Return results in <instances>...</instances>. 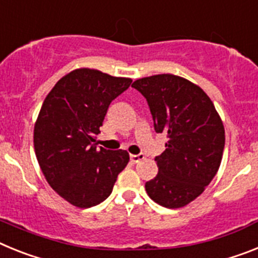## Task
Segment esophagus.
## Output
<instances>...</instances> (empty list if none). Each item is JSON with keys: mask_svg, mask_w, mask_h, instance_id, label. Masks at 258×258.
I'll return each mask as SVG.
<instances>
[{"mask_svg": "<svg viewBox=\"0 0 258 258\" xmlns=\"http://www.w3.org/2000/svg\"><path fill=\"white\" fill-rule=\"evenodd\" d=\"M130 158H131L132 162H139V161L144 160V154H143V153L131 154V156H130Z\"/></svg>", "mask_w": 258, "mask_h": 258, "instance_id": "obj_1", "label": "esophagus"}]
</instances>
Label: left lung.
Here are the masks:
<instances>
[{
    "label": "left lung",
    "instance_id": "obj_1",
    "mask_svg": "<svg viewBox=\"0 0 258 258\" xmlns=\"http://www.w3.org/2000/svg\"><path fill=\"white\" fill-rule=\"evenodd\" d=\"M145 97L154 131L165 134L166 149L154 161L158 174L145 183L148 196L169 209L182 208L212 182L225 148V128L212 100L200 87L171 74L134 82Z\"/></svg>",
    "mask_w": 258,
    "mask_h": 258
}]
</instances>
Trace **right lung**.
<instances>
[{"instance_id": "1", "label": "right lung", "mask_w": 258, "mask_h": 258, "mask_svg": "<svg viewBox=\"0 0 258 258\" xmlns=\"http://www.w3.org/2000/svg\"><path fill=\"white\" fill-rule=\"evenodd\" d=\"M131 83L78 69L58 80L44 100L33 131L36 157L49 185L75 207L106 200L128 163L126 151L98 149L96 135L110 102Z\"/></svg>"}]
</instances>
